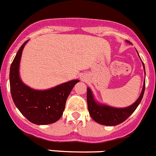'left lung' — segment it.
Segmentation results:
<instances>
[{"label": "left lung", "instance_id": "1", "mask_svg": "<svg viewBox=\"0 0 156 156\" xmlns=\"http://www.w3.org/2000/svg\"><path fill=\"white\" fill-rule=\"evenodd\" d=\"M126 42L128 44L130 43L129 41H126ZM142 65H143L144 70H145V65H144L143 62H142ZM145 75H146V71H145ZM145 87H146V81H144L142 93L137 100L131 106L125 108H115L107 106V105L101 104L94 99L91 90L88 87L87 99V106H88L90 116L97 123L103 126H116L123 122L133 113V112L136 110L139 103H141L142 97H143L144 92H145Z\"/></svg>", "mask_w": 156, "mask_h": 156}]
</instances>
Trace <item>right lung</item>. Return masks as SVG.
<instances>
[{
    "instance_id": "right-lung-1",
    "label": "right lung",
    "mask_w": 156,
    "mask_h": 156,
    "mask_svg": "<svg viewBox=\"0 0 156 156\" xmlns=\"http://www.w3.org/2000/svg\"><path fill=\"white\" fill-rule=\"evenodd\" d=\"M24 42L17 51L10 69V93L13 101L20 112L32 123L47 125L58 121L63 115L66 99L79 80L68 81L53 88L38 90L22 82L19 73Z\"/></svg>"
}]
</instances>
